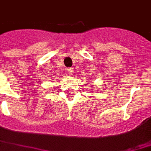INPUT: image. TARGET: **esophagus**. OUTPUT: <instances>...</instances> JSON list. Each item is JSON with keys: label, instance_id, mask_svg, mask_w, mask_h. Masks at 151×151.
I'll use <instances>...</instances> for the list:
<instances>
[{"label": "esophagus", "instance_id": "esophagus-1", "mask_svg": "<svg viewBox=\"0 0 151 151\" xmlns=\"http://www.w3.org/2000/svg\"><path fill=\"white\" fill-rule=\"evenodd\" d=\"M67 71L68 72L69 74L71 75L72 73H73V68H68V71Z\"/></svg>", "mask_w": 151, "mask_h": 151}]
</instances>
